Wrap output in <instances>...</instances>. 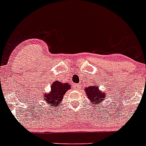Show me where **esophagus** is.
<instances>
[{
    "instance_id": "obj_1",
    "label": "esophagus",
    "mask_w": 146,
    "mask_h": 146,
    "mask_svg": "<svg viewBox=\"0 0 146 146\" xmlns=\"http://www.w3.org/2000/svg\"><path fill=\"white\" fill-rule=\"evenodd\" d=\"M81 88V85L80 84H75L74 85V89L78 90Z\"/></svg>"
}]
</instances>
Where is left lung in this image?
<instances>
[{"mask_svg": "<svg viewBox=\"0 0 146 146\" xmlns=\"http://www.w3.org/2000/svg\"><path fill=\"white\" fill-rule=\"evenodd\" d=\"M84 90H85L87 97L89 99L92 105H99L100 104V103H102L104 99H107L106 96L107 95V94L105 92L99 90V86H98L97 84L86 87L84 88Z\"/></svg>", "mask_w": 146, "mask_h": 146, "instance_id": "1", "label": "left lung"}]
</instances>
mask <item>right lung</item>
Wrapping results in <instances>:
<instances>
[{"label":"right lung","instance_id":"obj_1","mask_svg":"<svg viewBox=\"0 0 146 146\" xmlns=\"http://www.w3.org/2000/svg\"><path fill=\"white\" fill-rule=\"evenodd\" d=\"M50 92L48 94H43V100L45 103L51 105V107H58L62 101V97L70 88H71L70 83H62L55 81L50 86Z\"/></svg>","mask_w":146,"mask_h":146}]
</instances>
